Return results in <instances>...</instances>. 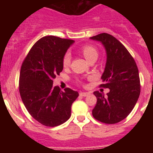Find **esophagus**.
I'll list each match as a JSON object with an SVG mask.
<instances>
[{
	"instance_id": "34e87169",
	"label": "esophagus",
	"mask_w": 153,
	"mask_h": 153,
	"mask_svg": "<svg viewBox=\"0 0 153 153\" xmlns=\"http://www.w3.org/2000/svg\"><path fill=\"white\" fill-rule=\"evenodd\" d=\"M90 94V93H84V92H81L79 93V96L80 97H87Z\"/></svg>"
}]
</instances>
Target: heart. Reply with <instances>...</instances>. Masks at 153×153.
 <instances>
[{
  "mask_svg": "<svg viewBox=\"0 0 153 153\" xmlns=\"http://www.w3.org/2000/svg\"><path fill=\"white\" fill-rule=\"evenodd\" d=\"M82 53L83 56L89 62L93 59H97L98 57V52L95 47L90 45H86L82 48ZM71 60V55L70 53H66L63 59V65L64 67H67L70 63Z\"/></svg>",
  "mask_w": 153,
  "mask_h": 153,
  "instance_id": "1",
  "label": "heart"
}]
</instances>
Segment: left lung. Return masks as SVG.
Returning <instances> with one entry per match:
<instances>
[{
  "label": "left lung",
  "instance_id": "left-lung-1",
  "mask_svg": "<svg viewBox=\"0 0 153 153\" xmlns=\"http://www.w3.org/2000/svg\"><path fill=\"white\" fill-rule=\"evenodd\" d=\"M102 43L106 52V63L100 86L109 88L103 93L95 91L97 101L93 117L106 124H115L123 120L134 108L140 94L139 70L134 59L117 38L102 33L90 37Z\"/></svg>",
  "mask_w": 153,
  "mask_h": 153
}]
</instances>
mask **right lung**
<instances>
[{"instance_id":"right-lung-1","label":"right lung","mask_w":153,"mask_h":153,"mask_svg":"<svg viewBox=\"0 0 153 153\" xmlns=\"http://www.w3.org/2000/svg\"><path fill=\"white\" fill-rule=\"evenodd\" d=\"M74 40L47 36L31 47L22 63L19 91L28 113L46 126L61 125L70 119L77 91L53 86V79L63 69V59Z\"/></svg>"}]
</instances>
